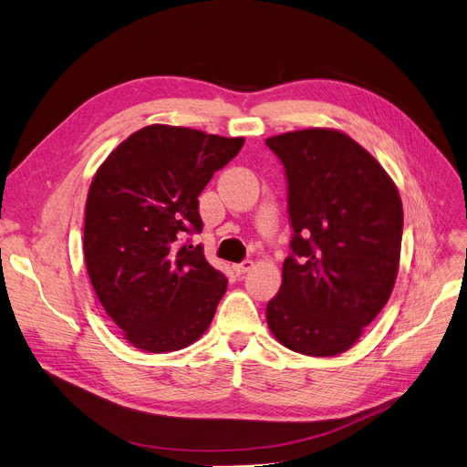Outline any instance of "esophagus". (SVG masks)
Masks as SVG:
<instances>
[{"label": "esophagus", "instance_id": "1", "mask_svg": "<svg viewBox=\"0 0 467 467\" xmlns=\"http://www.w3.org/2000/svg\"><path fill=\"white\" fill-rule=\"evenodd\" d=\"M253 266H255V263H253V261H249V259H247V261H244V263H239V265H234V271H235V275H239V276H242V275L249 273Z\"/></svg>", "mask_w": 467, "mask_h": 467}]
</instances>
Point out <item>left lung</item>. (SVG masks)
Masks as SVG:
<instances>
[{
    "instance_id": "1",
    "label": "left lung",
    "mask_w": 467,
    "mask_h": 467,
    "mask_svg": "<svg viewBox=\"0 0 467 467\" xmlns=\"http://www.w3.org/2000/svg\"><path fill=\"white\" fill-rule=\"evenodd\" d=\"M286 169L292 255L266 304L280 345L307 357L348 350L389 300L400 271L403 206L372 153L341 130L266 138Z\"/></svg>"
}]
</instances>
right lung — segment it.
<instances>
[{
    "mask_svg": "<svg viewBox=\"0 0 467 467\" xmlns=\"http://www.w3.org/2000/svg\"><path fill=\"white\" fill-rule=\"evenodd\" d=\"M244 142L150 124L97 169L83 255L99 302L136 348L173 352L210 327L228 280L201 245L181 244V237L202 230L199 194Z\"/></svg>",
    "mask_w": 467,
    "mask_h": 467,
    "instance_id": "right-lung-1",
    "label": "right lung"
}]
</instances>
